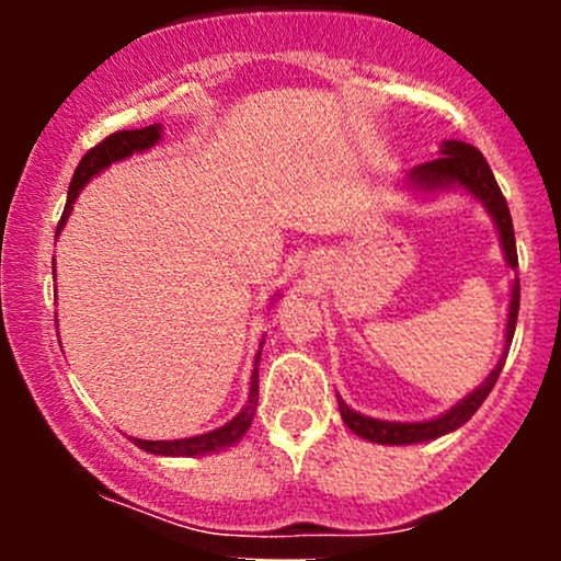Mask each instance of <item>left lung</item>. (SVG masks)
I'll use <instances>...</instances> for the list:
<instances>
[{"label":"left lung","mask_w":561,"mask_h":561,"mask_svg":"<svg viewBox=\"0 0 561 561\" xmlns=\"http://www.w3.org/2000/svg\"><path fill=\"white\" fill-rule=\"evenodd\" d=\"M409 190L420 192V195H435V192L446 190H465L467 195H472L482 208L488 210V216L493 218V227L499 231L501 250H504L506 266L512 272H517V242H514V227H512V214H508V205L504 195H501L495 176L488 165V160L482 158L478 147L467 145L459 139H446L440 145V158L430 160V163L416 165L414 171L405 179ZM517 313H519V279H512V300H508V317H506V343L504 353H501L499 364L491 375L485 377V382L480 388H474L467 398H461L459 403L450 405L446 414L435 416V420L424 422H388V420H375V416H364L358 411H353L343 398H337L340 416H343L345 427L351 433L369 443H379V446H411V443H424L443 437L454 430H459L461 424L472 420L474 411L480 409L482 401L488 398V392L493 390L495 379H499L501 369H504L508 345H512L514 327H517Z\"/></svg>","instance_id":"8db88e82"}]
</instances>
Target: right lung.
Here are the masks:
<instances>
[{
	"label": "right lung",
	"instance_id": "1",
	"mask_svg": "<svg viewBox=\"0 0 561 561\" xmlns=\"http://www.w3.org/2000/svg\"><path fill=\"white\" fill-rule=\"evenodd\" d=\"M160 137H163V126L152 124L145 128H134V131H115L107 139H102L100 145L92 147V150L81 158L79 169L73 173V182L68 186V203H66V210H62L60 224H57V234H60L62 227H66L79 192L92 182L96 173H102L107 165L118 163V160L131 158L134 152L150 150V147L158 145ZM53 274H55V259H53ZM259 362H261V351L255 353L253 375H250L248 403H244L240 414H237L234 420H229L224 427L210 430V433H203L195 437H182V440H141V437H128V440H131L134 446H139L141 450H147V454H156V456H205V454H218V450L229 446H237V443L242 440V435L250 430V424H253L255 405H259Z\"/></svg>",
	"mask_w": 561,
	"mask_h": 561
}]
</instances>
